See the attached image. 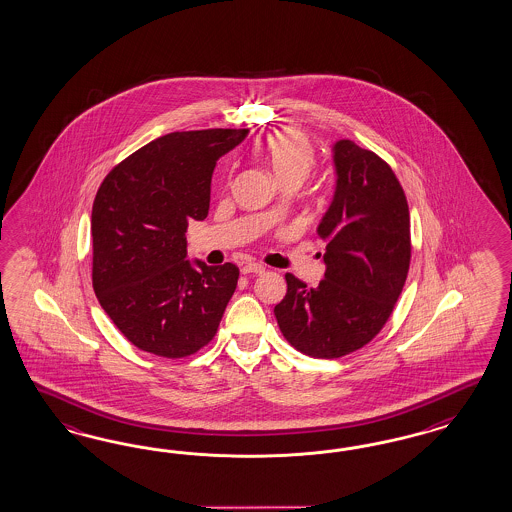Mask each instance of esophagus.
Here are the masks:
<instances>
[{"label": "esophagus", "mask_w": 512, "mask_h": 512, "mask_svg": "<svg viewBox=\"0 0 512 512\" xmlns=\"http://www.w3.org/2000/svg\"><path fill=\"white\" fill-rule=\"evenodd\" d=\"M242 274H264V266L257 263L244 264Z\"/></svg>", "instance_id": "34e87169"}]
</instances>
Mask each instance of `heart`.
<instances>
[{
	"label": "heart",
	"mask_w": 512,
	"mask_h": 512,
	"mask_svg": "<svg viewBox=\"0 0 512 512\" xmlns=\"http://www.w3.org/2000/svg\"><path fill=\"white\" fill-rule=\"evenodd\" d=\"M257 152L281 186H298L315 165L311 140L293 127L268 133L259 142Z\"/></svg>",
	"instance_id": "obj_1"
}]
</instances>
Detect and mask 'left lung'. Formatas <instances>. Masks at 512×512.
Returning <instances> with one entry per match:
<instances>
[{"instance_id": "1", "label": "left lung", "mask_w": 512, "mask_h": 512, "mask_svg": "<svg viewBox=\"0 0 512 512\" xmlns=\"http://www.w3.org/2000/svg\"><path fill=\"white\" fill-rule=\"evenodd\" d=\"M332 159L336 191L317 227L325 279L308 287L285 274L287 295L274 308L285 340L315 358L349 355L379 334L411 261L409 206L388 163L347 139Z\"/></svg>"}]
</instances>
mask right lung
I'll use <instances>...</instances> for the list:
<instances>
[{
    "label": "right lung",
    "mask_w": 512,
    "mask_h": 512,
    "mask_svg": "<svg viewBox=\"0 0 512 512\" xmlns=\"http://www.w3.org/2000/svg\"><path fill=\"white\" fill-rule=\"evenodd\" d=\"M249 129L176 131L125 157L92 208V283L101 308L140 351L184 358L216 336L238 283L233 263L187 261V223L210 208L217 159Z\"/></svg>",
    "instance_id": "add662e5"
}]
</instances>
